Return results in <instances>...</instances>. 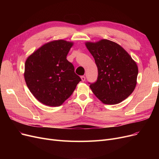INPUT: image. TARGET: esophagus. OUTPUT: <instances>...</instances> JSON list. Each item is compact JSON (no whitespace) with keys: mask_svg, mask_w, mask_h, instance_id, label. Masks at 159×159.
Returning a JSON list of instances; mask_svg holds the SVG:
<instances>
[{"mask_svg":"<svg viewBox=\"0 0 159 159\" xmlns=\"http://www.w3.org/2000/svg\"><path fill=\"white\" fill-rule=\"evenodd\" d=\"M81 81H84L85 80V76H84V75L81 76Z\"/></svg>","mask_w":159,"mask_h":159,"instance_id":"obj_1","label":"esophagus"}]
</instances>
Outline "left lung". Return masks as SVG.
<instances>
[{
  "label": "left lung",
  "mask_w": 159,
  "mask_h": 159,
  "mask_svg": "<svg viewBox=\"0 0 159 159\" xmlns=\"http://www.w3.org/2000/svg\"><path fill=\"white\" fill-rule=\"evenodd\" d=\"M98 69L95 82L90 84L93 93L105 104H117L131 95L137 84L138 67L128 53L108 40L85 43Z\"/></svg>",
  "instance_id": "8db88e82"
}]
</instances>
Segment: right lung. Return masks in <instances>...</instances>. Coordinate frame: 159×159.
I'll return each instance as SVG.
<instances>
[{"instance_id": "right-lung-1", "label": "right lung", "mask_w": 159, "mask_h": 159, "mask_svg": "<svg viewBox=\"0 0 159 159\" xmlns=\"http://www.w3.org/2000/svg\"><path fill=\"white\" fill-rule=\"evenodd\" d=\"M74 43L54 40L42 46L28 57L25 79L36 99L48 106H60L81 80L66 59Z\"/></svg>"}]
</instances>
